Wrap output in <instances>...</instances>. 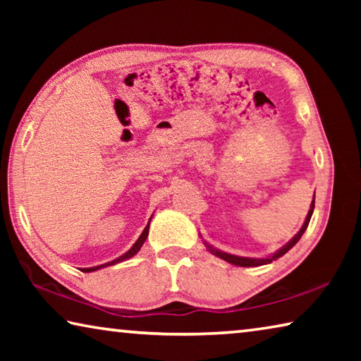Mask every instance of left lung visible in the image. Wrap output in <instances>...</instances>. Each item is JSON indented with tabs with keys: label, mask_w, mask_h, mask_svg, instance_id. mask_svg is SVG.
<instances>
[{
	"label": "left lung",
	"mask_w": 361,
	"mask_h": 361,
	"mask_svg": "<svg viewBox=\"0 0 361 361\" xmlns=\"http://www.w3.org/2000/svg\"><path fill=\"white\" fill-rule=\"evenodd\" d=\"M314 207H315V194H314V200H312V204H310V209H309L307 216H305V219H304V224L301 226V229L298 231V234H296L295 237H293V239H290L288 242H286L282 248H279L276 253H272L271 256H267V258H245V256L231 255V253L221 252V250H218V248H215V247H212L210 243H207L205 240H204V245L207 247V250H209V252H210L212 255H215V256H218V258H221V259H224V261H228L229 264L240 266V267H256V266L269 264V262H272L274 259H277V258H280V256H283L286 252H288V250H291L293 247L296 245L298 240L301 239V235L304 234V231L307 229L309 221H310V218H312V213H314Z\"/></svg>",
	"instance_id": "1"
}]
</instances>
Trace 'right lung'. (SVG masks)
Listing matches in <instances>:
<instances>
[{
    "mask_svg": "<svg viewBox=\"0 0 361 361\" xmlns=\"http://www.w3.org/2000/svg\"><path fill=\"white\" fill-rule=\"evenodd\" d=\"M149 223H151V218H149V221H148V224H146V228L143 229V232H142V235L138 237L137 239V242L133 243L132 245V248L129 250V252H126L124 255H121L119 258H116V259H113V261H109V262H105V264H100V266H95V267H84V269H81L82 272H94V271H99V269H102V267H108V266H114V264H118V262H122V261H126V259H129V258H132V256H135L138 252H140V248L143 247V243H145V240H146V237H148V232H149Z\"/></svg>",
    "mask_w": 361,
    "mask_h": 361,
    "instance_id": "1",
    "label": "right lung"
}]
</instances>
